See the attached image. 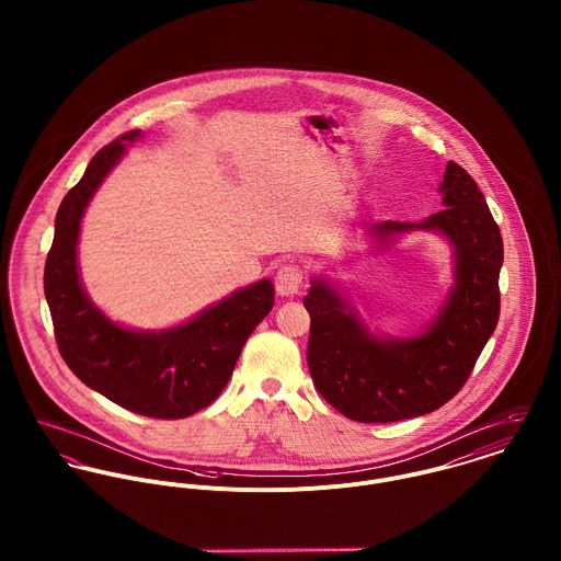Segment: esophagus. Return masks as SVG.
<instances>
[{
  "label": "esophagus",
  "mask_w": 561,
  "mask_h": 561,
  "mask_svg": "<svg viewBox=\"0 0 561 561\" xmlns=\"http://www.w3.org/2000/svg\"><path fill=\"white\" fill-rule=\"evenodd\" d=\"M302 283H305V274L298 265L287 263L276 272V294L278 296H287V298L298 296L302 289Z\"/></svg>",
  "instance_id": "obj_1"
}]
</instances>
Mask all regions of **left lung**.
<instances>
[{
    "mask_svg": "<svg viewBox=\"0 0 561 561\" xmlns=\"http://www.w3.org/2000/svg\"><path fill=\"white\" fill-rule=\"evenodd\" d=\"M445 209L425 222H382L380 241L408 231H438L456 252V283L438 316L419 336L378 339L323 278H313L305 307L311 316L309 371L321 398L360 423H393L438 410L469 380L496 328L503 240L473 176L449 161Z\"/></svg>",
    "mask_w": 561,
    "mask_h": 561,
    "instance_id": "obj_1",
    "label": "left lung"
}]
</instances>
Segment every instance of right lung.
Returning <instances> with one entry per match:
<instances>
[{
  "mask_svg": "<svg viewBox=\"0 0 561 561\" xmlns=\"http://www.w3.org/2000/svg\"><path fill=\"white\" fill-rule=\"evenodd\" d=\"M127 131L103 147L65 196L45 263V298L58 350L81 382L125 410L153 419H183L216 400L233 376L241 347L272 307V280H259L160 332L107 320L85 296L78 272L81 216L107 172L125 153Z\"/></svg>",
  "mask_w": 561,
  "mask_h": 561,
  "instance_id": "obj_1",
  "label": "right lung"
}]
</instances>
